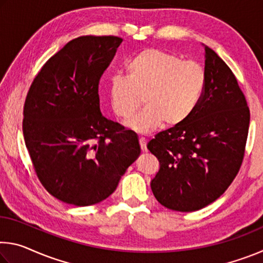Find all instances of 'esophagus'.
<instances>
[{
	"mask_svg": "<svg viewBox=\"0 0 263 263\" xmlns=\"http://www.w3.org/2000/svg\"><path fill=\"white\" fill-rule=\"evenodd\" d=\"M146 139L145 138H140L139 139V144H140V147H141V151L142 152H146V151H147V148H146Z\"/></svg>",
	"mask_w": 263,
	"mask_h": 263,
	"instance_id": "34e87169",
	"label": "esophagus"
}]
</instances>
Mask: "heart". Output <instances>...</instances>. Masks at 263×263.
Listing matches in <instances>:
<instances>
[{"label": "heart", "instance_id": "1", "mask_svg": "<svg viewBox=\"0 0 263 263\" xmlns=\"http://www.w3.org/2000/svg\"><path fill=\"white\" fill-rule=\"evenodd\" d=\"M205 83V70L198 62L147 48L126 61L125 75L110 78L109 102L118 118L128 119L142 97L146 108L127 126L138 133H149L163 123L175 127L188 121L202 99Z\"/></svg>", "mask_w": 263, "mask_h": 263}]
</instances>
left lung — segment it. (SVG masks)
Instances as JSON below:
<instances>
[{"mask_svg": "<svg viewBox=\"0 0 263 263\" xmlns=\"http://www.w3.org/2000/svg\"><path fill=\"white\" fill-rule=\"evenodd\" d=\"M206 83L197 108L180 126L162 131L147 145L160 169L151 182L161 205L197 211L225 193L241 167L249 108L232 70L205 46Z\"/></svg>", "mask_w": 263, "mask_h": 263, "instance_id": "left-lung-1", "label": "left lung"}]
</instances>
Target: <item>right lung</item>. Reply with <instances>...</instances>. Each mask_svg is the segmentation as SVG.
Returning <instances> with one entry per match:
<instances>
[{
    "instance_id": "obj_1",
    "label": "right lung",
    "mask_w": 263,
    "mask_h": 263,
    "mask_svg": "<svg viewBox=\"0 0 263 263\" xmlns=\"http://www.w3.org/2000/svg\"><path fill=\"white\" fill-rule=\"evenodd\" d=\"M122 42L116 35L68 42L45 62L26 95V148L44 188L64 203L104 201L140 155L136 133L100 110V80Z\"/></svg>"
}]
</instances>
